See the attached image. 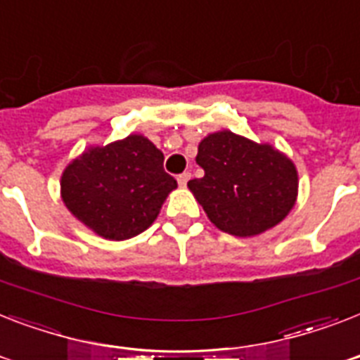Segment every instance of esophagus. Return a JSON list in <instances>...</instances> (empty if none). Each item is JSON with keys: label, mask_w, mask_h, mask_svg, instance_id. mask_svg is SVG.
Segmentation results:
<instances>
[{"label": "esophagus", "mask_w": 360, "mask_h": 360, "mask_svg": "<svg viewBox=\"0 0 360 360\" xmlns=\"http://www.w3.org/2000/svg\"><path fill=\"white\" fill-rule=\"evenodd\" d=\"M188 179H190V174H188V172H185V174H181L179 177H177V183H179L181 188H185L186 183H188Z\"/></svg>", "instance_id": "obj_1"}]
</instances>
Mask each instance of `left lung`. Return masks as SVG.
Returning <instances> with one entry per match:
<instances>
[{
	"label": "left lung",
	"instance_id": "8db88e82",
	"mask_svg": "<svg viewBox=\"0 0 360 360\" xmlns=\"http://www.w3.org/2000/svg\"><path fill=\"white\" fill-rule=\"evenodd\" d=\"M195 162L205 175L188 181V188L224 233L240 238L261 235L296 205V165L271 144L221 129L201 140Z\"/></svg>",
	"mask_w": 360,
	"mask_h": 360
}]
</instances>
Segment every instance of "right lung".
I'll list each match as a JSON object with an SVG mask.
<instances>
[{
	"label": "right lung",
	"mask_w": 360,
	"mask_h": 360,
	"mask_svg": "<svg viewBox=\"0 0 360 360\" xmlns=\"http://www.w3.org/2000/svg\"><path fill=\"white\" fill-rule=\"evenodd\" d=\"M144 134L90 146L60 175V198L83 226L107 240H127L157 220L177 181Z\"/></svg>",
	"instance_id": "1"
}]
</instances>
